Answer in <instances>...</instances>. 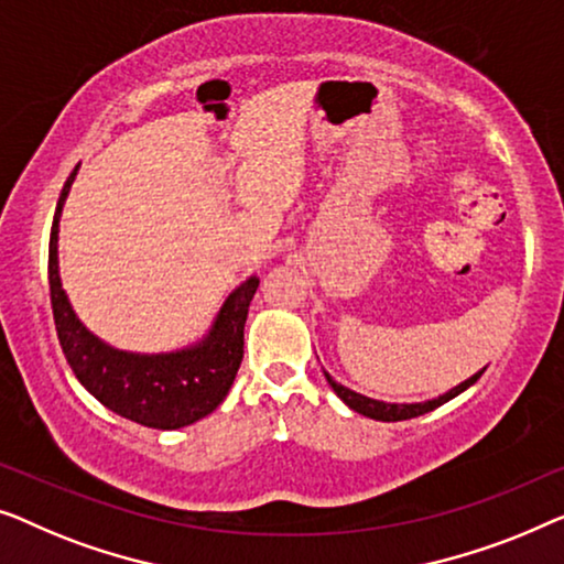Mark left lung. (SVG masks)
Wrapping results in <instances>:
<instances>
[{"instance_id": "8db88e82", "label": "left lung", "mask_w": 564, "mask_h": 564, "mask_svg": "<svg viewBox=\"0 0 564 564\" xmlns=\"http://www.w3.org/2000/svg\"><path fill=\"white\" fill-rule=\"evenodd\" d=\"M482 372H486V368H482L480 372H475L473 378H467L465 383H459V386L452 388V391L440 395V399H432V401H424V403H386V401H376V399H368V395H362V393L350 391V388H345L343 383H337V380L332 378L329 372H324V376H327V383L332 386V391H335L339 399H343L352 411H358V414L368 416V419H376V422H403V419H414V416L430 414V411L442 406V403H447L449 399H455V395L467 391V388H470L475 380L482 376Z\"/></svg>"}]
</instances>
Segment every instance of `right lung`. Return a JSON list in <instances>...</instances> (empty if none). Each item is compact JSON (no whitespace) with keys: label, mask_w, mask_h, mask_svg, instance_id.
I'll return each instance as SVG.
<instances>
[{"label":"right lung","mask_w":564,"mask_h":564,"mask_svg":"<svg viewBox=\"0 0 564 564\" xmlns=\"http://www.w3.org/2000/svg\"><path fill=\"white\" fill-rule=\"evenodd\" d=\"M76 171L78 165L63 184L53 217L51 248H47L51 306L63 355L78 383L99 403L130 422L153 430H181L199 422L225 401L232 388L242 362L245 319L260 281L250 275L242 285H237L221 304L209 335L186 350L138 355L105 345L78 322L66 291L61 289L58 275V219Z\"/></svg>","instance_id":"add662e5"}]
</instances>
